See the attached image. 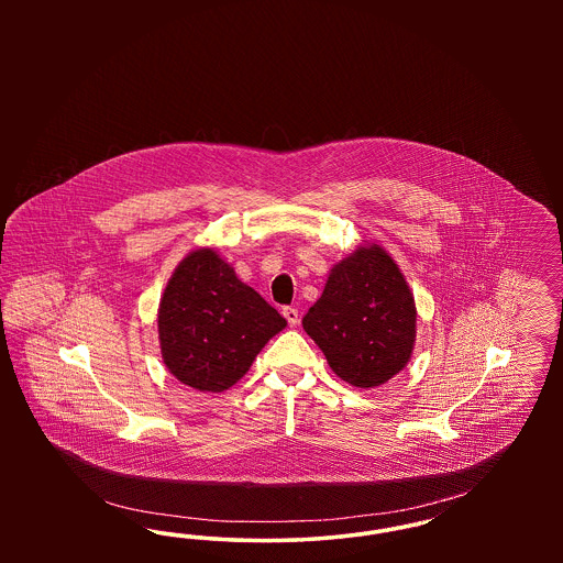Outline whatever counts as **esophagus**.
Returning a JSON list of instances; mask_svg holds the SVG:
<instances>
[{
  "instance_id": "esophagus-1",
  "label": "esophagus",
  "mask_w": 563,
  "mask_h": 563,
  "mask_svg": "<svg viewBox=\"0 0 563 563\" xmlns=\"http://www.w3.org/2000/svg\"><path fill=\"white\" fill-rule=\"evenodd\" d=\"M283 317L287 319V322H289L291 327H295V324L299 322V312H297V308H294V306H285V308H283Z\"/></svg>"
}]
</instances>
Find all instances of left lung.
Wrapping results in <instances>:
<instances>
[{
  "instance_id": "left-lung-1",
  "label": "left lung",
  "mask_w": 563,
  "mask_h": 563,
  "mask_svg": "<svg viewBox=\"0 0 563 563\" xmlns=\"http://www.w3.org/2000/svg\"><path fill=\"white\" fill-rule=\"evenodd\" d=\"M306 333L344 382L374 388L407 365L416 340V303L401 269L377 244L331 269Z\"/></svg>"
}]
</instances>
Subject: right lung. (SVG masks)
I'll return each instance as SVG.
<instances>
[{"label": "right lung", "mask_w": 563, "mask_h": 563, "mask_svg": "<svg viewBox=\"0 0 563 563\" xmlns=\"http://www.w3.org/2000/svg\"><path fill=\"white\" fill-rule=\"evenodd\" d=\"M287 321L246 287L214 251L189 253L170 276L158 310L162 358L179 382L221 393Z\"/></svg>", "instance_id": "add662e5"}]
</instances>
